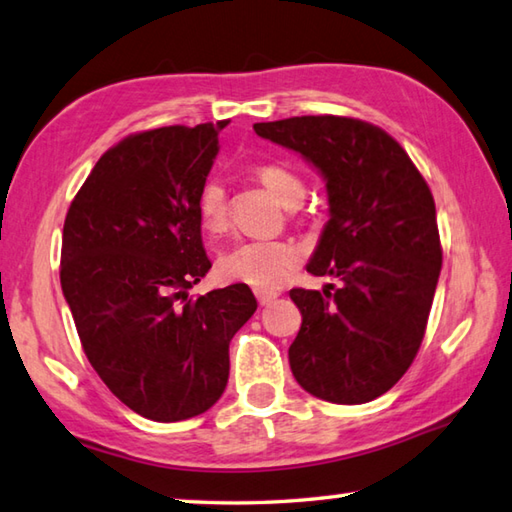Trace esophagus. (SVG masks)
Here are the masks:
<instances>
[{"label": "esophagus", "mask_w": 512, "mask_h": 512, "mask_svg": "<svg viewBox=\"0 0 512 512\" xmlns=\"http://www.w3.org/2000/svg\"><path fill=\"white\" fill-rule=\"evenodd\" d=\"M254 294H256L260 305H269V303H274L276 298H278V292H272V289H256Z\"/></svg>", "instance_id": "obj_1"}]
</instances>
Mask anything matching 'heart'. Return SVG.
<instances>
[{"mask_svg":"<svg viewBox=\"0 0 512 512\" xmlns=\"http://www.w3.org/2000/svg\"><path fill=\"white\" fill-rule=\"evenodd\" d=\"M263 187L285 207H296L305 198V185L298 173L276 162H263L254 169ZM198 220L209 234L227 227V191L218 180H209L198 194ZM301 263V249L285 240H245L229 247L218 258V276L225 283H243L256 289L281 287Z\"/></svg>","mask_w":512,"mask_h":512,"instance_id":"heart-1","label":"heart"}]
</instances>
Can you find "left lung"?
<instances>
[{
  "label": "left lung",
  "instance_id": "left-lung-1",
  "mask_svg": "<svg viewBox=\"0 0 512 512\" xmlns=\"http://www.w3.org/2000/svg\"><path fill=\"white\" fill-rule=\"evenodd\" d=\"M254 131L312 162L330 202L307 272L341 285L289 292L303 316L289 368L318 399L368 403L406 374L426 334L441 272L435 198L401 144L370 122L301 115Z\"/></svg>",
  "mask_w": 512,
  "mask_h": 512
}]
</instances>
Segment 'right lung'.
I'll return each instance as SVG.
<instances>
[{
    "instance_id": "right-lung-1",
    "label": "right lung",
    "mask_w": 512,
    "mask_h": 512,
    "mask_svg": "<svg viewBox=\"0 0 512 512\" xmlns=\"http://www.w3.org/2000/svg\"><path fill=\"white\" fill-rule=\"evenodd\" d=\"M225 122L133 133L111 147L64 220L60 283L93 370L151 421L209 410L229 343L256 312L247 285L189 298L209 272L198 194Z\"/></svg>"
}]
</instances>
